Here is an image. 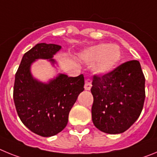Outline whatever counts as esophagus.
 <instances>
[{
  "label": "esophagus",
  "instance_id": "1",
  "mask_svg": "<svg viewBox=\"0 0 157 157\" xmlns=\"http://www.w3.org/2000/svg\"><path fill=\"white\" fill-rule=\"evenodd\" d=\"M85 90H90L92 87V79L90 77H87L85 79Z\"/></svg>",
  "mask_w": 157,
  "mask_h": 157
}]
</instances>
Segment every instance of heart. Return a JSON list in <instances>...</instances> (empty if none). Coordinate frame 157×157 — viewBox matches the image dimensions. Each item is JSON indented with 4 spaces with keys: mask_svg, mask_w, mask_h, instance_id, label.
Listing matches in <instances>:
<instances>
[{
    "mask_svg": "<svg viewBox=\"0 0 157 157\" xmlns=\"http://www.w3.org/2000/svg\"><path fill=\"white\" fill-rule=\"evenodd\" d=\"M121 49L116 44L101 43L89 48L82 54V59L86 63H94V71L105 75L116 68L121 59Z\"/></svg>",
    "mask_w": 157,
    "mask_h": 157,
    "instance_id": "1",
    "label": "heart"
}]
</instances>
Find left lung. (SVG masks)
I'll use <instances>...</instances> for the list:
<instances>
[{
  "label": "left lung",
  "instance_id": "8db88e82",
  "mask_svg": "<svg viewBox=\"0 0 157 157\" xmlns=\"http://www.w3.org/2000/svg\"><path fill=\"white\" fill-rule=\"evenodd\" d=\"M145 75L138 60H130L107 74L94 75L92 120L107 134H120L138 120L145 98Z\"/></svg>",
  "mask_w": 157,
  "mask_h": 157
}]
</instances>
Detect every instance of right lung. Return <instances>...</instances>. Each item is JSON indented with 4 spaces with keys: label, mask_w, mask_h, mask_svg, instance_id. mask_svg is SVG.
Returning a JSON list of instances; mask_svg holds the SVG:
<instances>
[{
    "label": "right lung",
    "mask_w": 157,
    "mask_h": 157,
    "mask_svg": "<svg viewBox=\"0 0 157 157\" xmlns=\"http://www.w3.org/2000/svg\"><path fill=\"white\" fill-rule=\"evenodd\" d=\"M61 46L40 43L23 55L16 73L13 99L19 119L29 130L42 137L56 135L65 128L78 96L84 90V76L60 74L48 84L34 79L30 64L36 59H49Z\"/></svg>",
    "instance_id": "1"
}]
</instances>
